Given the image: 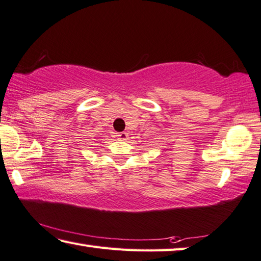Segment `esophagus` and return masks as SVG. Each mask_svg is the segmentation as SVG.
Masks as SVG:
<instances>
[{
    "mask_svg": "<svg viewBox=\"0 0 261 261\" xmlns=\"http://www.w3.org/2000/svg\"><path fill=\"white\" fill-rule=\"evenodd\" d=\"M117 138L120 140H126L127 139V134H126V132H121V134L117 135Z\"/></svg>",
    "mask_w": 261,
    "mask_h": 261,
    "instance_id": "34e87169",
    "label": "esophagus"
}]
</instances>
